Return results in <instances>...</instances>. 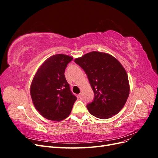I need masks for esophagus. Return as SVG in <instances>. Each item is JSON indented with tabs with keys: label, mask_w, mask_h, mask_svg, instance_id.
Returning <instances> with one entry per match:
<instances>
[{
	"label": "esophagus",
	"mask_w": 158,
	"mask_h": 158,
	"mask_svg": "<svg viewBox=\"0 0 158 158\" xmlns=\"http://www.w3.org/2000/svg\"><path fill=\"white\" fill-rule=\"evenodd\" d=\"M78 97H79V98L81 99V100H82L83 99V96H82V94H79L78 95Z\"/></svg>",
	"instance_id": "obj_1"
}]
</instances>
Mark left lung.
I'll return each mask as SVG.
<instances>
[{"mask_svg":"<svg viewBox=\"0 0 158 158\" xmlns=\"http://www.w3.org/2000/svg\"><path fill=\"white\" fill-rule=\"evenodd\" d=\"M86 74L94 93L87 105L90 114L106 119L115 115L125 106L130 86L128 76L119 61L105 52L92 51L74 60Z\"/></svg>","mask_w":158,"mask_h":158,"instance_id":"obj_1","label":"left lung"}]
</instances>
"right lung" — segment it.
<instances>
[{
    "mask_svg": "<svg viewBox=\"0 0 158 158\" xmlns=\"http://www.w3.org/2000/svg\"><path fill=\"white\" fill-rule=\"evenodd\" d=\"M73 57L57 54L43 63L31 84L30 94L37 111L45 118L60 121L71 113L76 97L72 93L64 71Z\"/></svg>",
    "mask_w": 158,
    "mask_h": 158,
    "instance_id": "add662e5",
    "label": "right lung"
}]
</instances>
